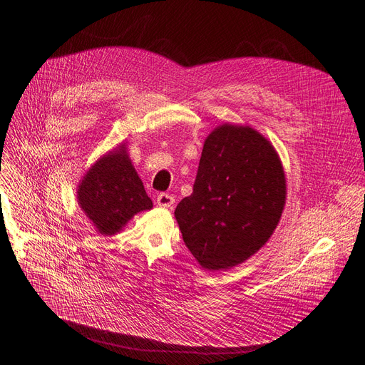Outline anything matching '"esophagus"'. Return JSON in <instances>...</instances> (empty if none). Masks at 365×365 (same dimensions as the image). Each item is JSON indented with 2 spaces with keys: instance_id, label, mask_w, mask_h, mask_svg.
Here are the masks:
<instances>
[{
  "instance_id": "obj_1",
  "label": "esophagus",
  "mask_w": 365,
  "mask_h": 365,
  "mask_svg": "<svg viewBox=\"0 0 365 365\" xmlns=\"http://www.w3.org/2000/svg\"><path fill=\"white\" fill-rule=\"evenodd\" d=\"M173 203H175V199H173V196H170L168 193H160L158 196V205L162 207H170Z\"/></svg>"
}]
</instances>
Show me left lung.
<instances>
[{
  "instance_id": "1",
  "label": "left lung",
  "mask_w": 365,
  "mask_h": 365,
  "mask_svg": "<svg viewBox=\"0 0 365 365\" xmlns=\"http://www.w3.org/2000/svg\"><path fill=\"white\" fill-rule=\"evenodd\" d=\"M287 196L273 145L250 126L225 123L205 140L193 193L175 218L184 244L206 270L244 263L281 220Z\"/></svg>"
}]
</instances>
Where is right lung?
Instances as JSON below:
<instances>
[{"mask_svg": "<svg viewBox=\"0 0 365 365\" xmlns=\"http://www.w3.org/2000/svg\"><path fill=\"white\" fill-rule=\"evenodd\" d=\"M77 199L86 217L103 236L118 233L135 214L153 207L123 144L102 155L86 172Z\"/></svg>", "mask_w": 365, "mask_h": 365, "instance_id": "right-lung-1", "label": "right lung"}]
</instances>
